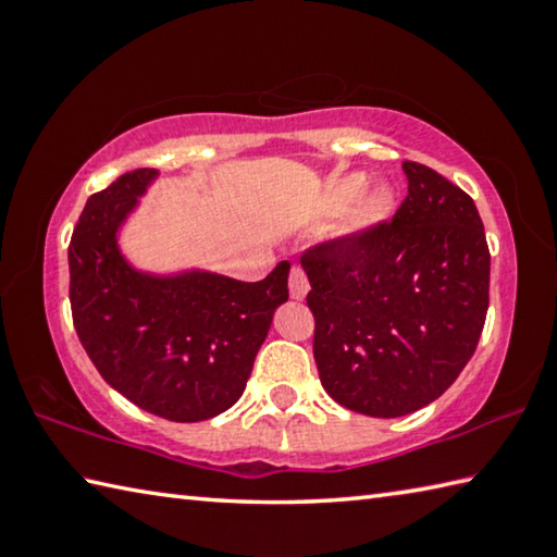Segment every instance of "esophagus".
<instances>
[{
	"instance_id": "1",
	"label": "esophagus",
	"mask_w": 557,
	"mask_h": 557,
	"mask_svg": "<svg viewBox=\"0 0 557 557\" xmlns=\"http://www.w3.org/2000/svg\"><path fill=\"white\" fill-rule=\"evenodd\" d=\"M307 292H309V280L305 275V270L295 265L289 270V295L292 299H305Z\"/></svg>"
}]
</instances>
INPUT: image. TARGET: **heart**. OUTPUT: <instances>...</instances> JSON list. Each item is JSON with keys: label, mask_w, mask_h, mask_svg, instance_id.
<instances>
[{"label": "heart", "mask_w": 557, "mask_h": 557, "mask_svg": "<svg viewBox=\"0 0 557 557\" xmlns=\"http://www.w3.org/2000/svg\"><path fill=\"white\" fill-rule=\"evenodd\" d=\"M366 174H344L326 188L324 196V211L329 215L344 213L342 235L346 240H354L358 235L369 233L385 223L395 211L398 196L395 188L385 182H379L366 188Z\"/></svg>", "instance_id": "1"}]
</instances>
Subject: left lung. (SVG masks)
Masks as SVG:
<instances>
[{
    "mask_svg": "<svg viewBox=\"0 0 557 557\" xmlns=\"http://www.w3.org/2000/svg\"><path fill=\"white\" fill-rule=\"evenodd\" d=\"M391 223L301 256L324 391L371 418L437 400L474 354L488 309V245L474 201L435 169L403 162Z\"/></svg>",
    "mask_w": 557,
    "mask_h": 557,
    "instance_id": "1",
    "label": "left lung"
}]
</instances>
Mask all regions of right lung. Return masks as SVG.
<instances>
[{"label": "right lung", "instance_id": "add662e5", "mask_svg": "<svg viewBox=\"0 0 557 557\" xmlns=\"http://www.w3.org/2000/svg\"><path fill=\"white\" fill-rule=\"evenodd\" d=\"M157 178V169H135L88 199L69 245L73 324L98 373L127 400L172 422H201L243 395L289 297V262L260 282L135 268L120 231Z\"/></svg>", "mask_w": 557, "mask_h": 557}]
</instances>
